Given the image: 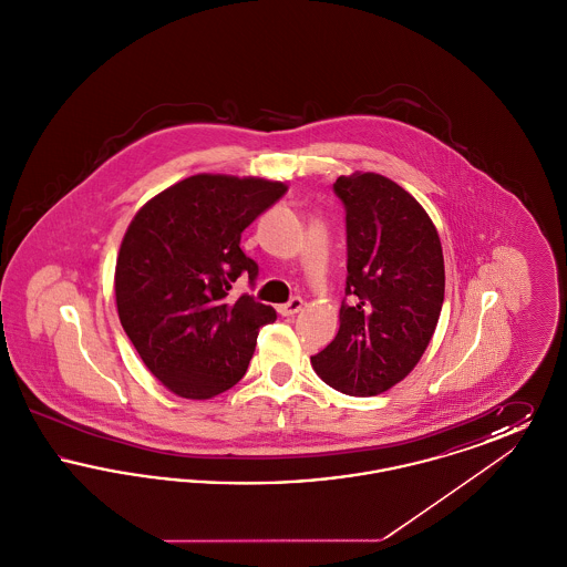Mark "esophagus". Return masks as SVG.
<instances>
[{
	"mask_svg": "<svg viewBox=\"0 0 567 567\" xmlns=\"http://www.w3.org/2000/svg\"><path fill=\"white\" fill-rule=\"evenodd\" d=\"M301 308H303V299H301V297H293L291 301L278 306V312H280L282 317H293Z\"/></svg>",
	"mask_w": 567,
	"mask_h": 567,
	"instance_id": "1",
	"label": "esophagus"
}]
</instances>
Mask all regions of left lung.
Here are the masks:
<instances>
[{"label": "left lung", "mask_w": 567, "mask_h": 567, "mask_svg": "<svg viewBox=\"0 0 567 567\" xmlns=\"http://www.w3.org/2000/svg\"><path fill=\"white\" fill-rule=\"evenodd\" d=\"M347 208V296L338 336L310 357L347 395H378L404 380L430 347L444 301V255L425 208L374 172L340 176Z\"/></svg>", "instance_id": "1"}]
</instances>
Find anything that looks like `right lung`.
Wrapping results in <instances>:
<instances>
[{
	"mask_svg": "<svg viewBox=\"0 0 567 567\" xmlns=\"http://www.w3.org/2000/svg\"><path fill=\"white\" fill-rule=\"evenodd\" d=\"M285 183L195 174L135 213L116 257L118 319L151 374L185 400H210L246 374L276 310L231 285L257 264L240 248L244 229L278 202Z\"/></svg>",
	"mask_w": 567,
	"mask_h": 567,
	"instance_id": "add662e5",
	"label": "right lung"
}]
</instances>
